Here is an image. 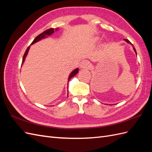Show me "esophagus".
<instances>
[{"mask_svg": "<svg viewBox=\"0 0 152 152\" xmlns=\"http://www.w3.org/2000/svg\"><path fill=\"white\" fill-rule=\"evenodd\" d=\"M80 67L81 69H87L90 67V63L87 61H83L81 62Z\"/></svg>", "mask_w": 152, "mask_h": 152, "instance_id": "1", "label": "esophagus"}]
</instances>
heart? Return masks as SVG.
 <instances>
[{"label":"heart","mask_w":152,"mask_h":152,"mask_svg":"<svg viewBox=\"0 0 152 152\" xmlns=\"http://www.w3.org/2000/svg\"><path fill=\"white\" fill-rule=\"evenodd\" d=\"M96 40H97V39H96Z\"/></svg>","instance_id":"b5f03b06"}]
</instances>
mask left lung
I'll return each mask as SVG.
<instances>
[{
	"label": "left lung",
	"mask_w": 152,
	"mask_h": 152,
	"mask_svg": "<svg viewBox=\"0 0 152 152\" xmlns=\"http://www.w3.org/2000/svg\"><path fill=\"white\" fill-rule=\"evenodd\" d=\"M124 40H125L126 42H127V43H129V44H131V45H132V46H133V45H132V44H131V42H130V41H129V40H127V39H124ZM133 49H134V51H135V53H136V49L134 48V46H133Z\"/></svg>",
	"instance_id": "left-lung-1"
}]
</instances>
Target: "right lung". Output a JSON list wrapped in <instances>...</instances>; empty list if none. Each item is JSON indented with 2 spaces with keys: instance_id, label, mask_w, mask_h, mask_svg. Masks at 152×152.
<instances>
[{
  "instance_id": "right-lung-1",
  "label": "right lung",
  "mask_w": 152,
  "mask_h": 152,
  "mask_svg": "<svg viewBox=\"0 0 152 152\" xmlns=\"http://www.w3.org/2000/svg\"><path fill=\"white\" fill-rule=\"evenodd\" d=\"M58 30V28H56L55 30H54V28H49V29H48V30H45V31H43L42 33H41V34H40V35H39L37 37H36L35 39L34 40L33 42H31V44H35V42H38V41L40 40L41 39H44V38H46V37H48V36H49V35H52V34L54 33L55 30L57 31ZM30 47V46H28V48L26 49V51H25V54H24V55H23V60H22V64H21V66H22V65H23V63H24V61H25V58H26V56L27 54H28V50H29ZM78 72H79V68H76V69H75V70H73V72H71V73L70 74V75H69L68 82H69V81H70V80L72 79V78L73 77H74Z\"/></svg>"
}]
</instances>
